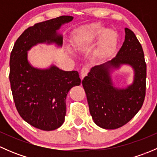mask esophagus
Wrapping results in <instances>:
<instances>
[{"instance_id": "esophagus-1", "label": "esophagus", "mask_w": 157, "mask_h": 157, "mask_svg": "<svg viewBox=\"0 0 157 157\" xmlns=\"http://www.w3.org/2000/svg\"><path fill=\"white\" fill-rule=\"evenodd\" d=\"M89 69L86 67H83V68L81 69V71H80V78H81V80H83V77H84L85 76L87 75Z\"/></svg>"}]
</instances>
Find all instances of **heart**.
Segmentation results:
<instances>
[{
    "label": "heart",
    "instance_id": "obj_1",
    "mask_svg": "<svg viewBox=\"0 0 157 157\" xmlns=\"http://www.w3.org/2000/svg\"><path fill=\"white\" fill-rule=\"evenodd\" d=\"M102 37L95 52L97 60L103 61L109 58L115 51L117 46V35L115 32L105 29L99 24H92L80 32L77 44L80 46L91 43Z\"/></svg>",
    "mask_w": 157,
    "mask_h": 157
}]
</instances>
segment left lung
<instances>
[{
  "label": "left lung",
  "mask_w": 157,
  "mask_h": 157,
  "mask_svg": "<svg viewBox=\"0 0 157 157\" xmlns=\"http://www.w3.org/2000/svg\"><path fill=\"white\" fill-rule=\"evenodd\" d=\"M124 32V42L115 58L92 67L82 81L93 121L104 129L127 124L144 101L147 65L143 48L131 29L125 28ZM123 65L132 67L134 77L131 85L122 88L116 86L111 74Z\"/></svg>",
  "instance_id": "8db88e82"
}]
</instances>
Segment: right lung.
Returning <instances> with one entry per match:
<instances>
[{"mask_svg":"<svg viewBox=\"0 0 157 157\" xmlns=\"http://www.w3.org/2000/svg\"><path fill=\"white\" fill-rule=\"evenodd\" d=\"M74 17L61 16L35 24L22 33L13 45L10 58V82L16 108L24 121L43 131L61 127L66 115V97L81 80L77 71H65L51 64L47 68L33 67L28 52L39 44L61 48V26Z\"/></svg>","mask_w":157,"mask_h":157,"instance_id":"right-lung-1","label":"right lung"}]
</instances>
